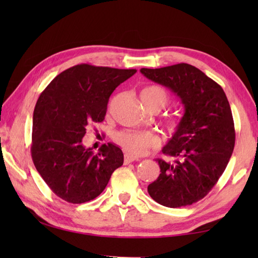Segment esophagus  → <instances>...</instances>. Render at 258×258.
Instances as JSON below:
<instances>
[{"instance_id": "34e87169", "label": "esophagus", "mask_w": 258, "mask_h": 258, "mask_svg": "<svg viewBox=\"0 0 258 258\" xmlns=\"http://www.w3.org/2000/svg\"><path fill=\"white\" fill-rule=\"evenodd\" d=\"M134 161H139V158L134 157V156H131V155H125L124 156V164H125V165H127V164L132 163Z\"/></svg>"}]
</instances>
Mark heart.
Segmentation results:
<instances>
[{"mask_svg":"<svg viewBox=\"0 0 258 258\" xmlns=\"http://www.w3.org/2000/svg\"><path fill=\"white\" fill-rule=\"evenodd\" d=\"M141 98L146 107L158 105L161 108L168 103V95L166 91L161 86L151 85L141 92ZM182 127L179 119H169L166 123V128L169 135H176ZM115 142L131 155H142L150 149H156L161 145L158 136L146 131H120L114 138Z\"/></svg>","mask_w":258,"mask_h":258,"instance_id":"obj_1","label":"heart"}]
</instances>
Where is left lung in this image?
<instances>
[{
    "label": "left lung",
    "mask_w": 258,
    "mask_h": 258,
    "mask_svg": "<svg viewBox=\"0 0 258 258\" xmlns=\"http://www.w3.org/2000/svg\"><path fill=\"white\" fill-rule=\"evenodd\" d=\"M145 78L167 87L184 105L182 127L163 147L161 174L147 187L158 204L176 208L204 199L225 171L235 145L231 106L216 82L193 65L141 69Z\"/></svg>",
    "instance_id": "obj_1"
}]
</instances>
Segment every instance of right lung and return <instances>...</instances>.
<instances>
[{
	"mask_svg": "<svg viewBox=\"0 0 258 258\" xmlns=\"http://www.w3.org/2000/svg\"><path fill=\"white\" fill-rule=\"evenodd\" d=\"M136 73L80 64L63 71L41 93L33 113V163L53 193L73 204L94 200L106 187L123 152L112 143L100 152L82 143L86 127L103 122L108 98Z\"/></svg>",
	"mask_w": 258,
	"mask_h": 258,
	"instance_id": "add662e5",
	"label": "right lung"
}]
</instances>
